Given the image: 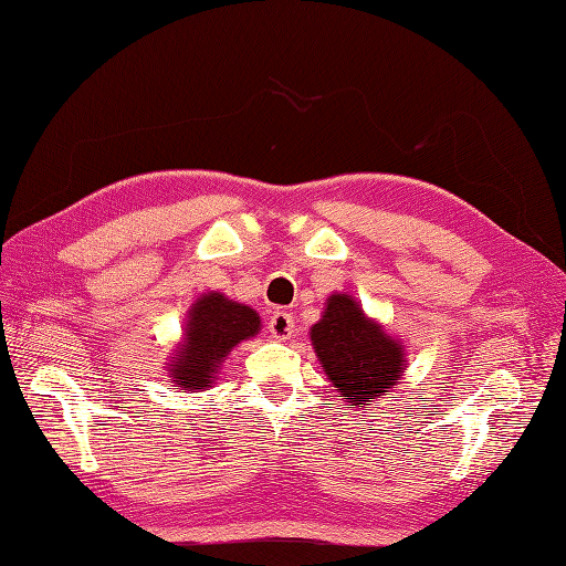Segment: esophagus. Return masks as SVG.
Instances as JSON below:
<instances>
[{"label":"esophagus","instance_id":"esophagus-1","mask_svg":"<svg viewBox=\"0 0 566 566\" xmlns=\"http://www.w3.org/2000/svg\"><path fill=\"white\" fill-rule=\"evenodd\" d=\"M268 331H270V335L274 339H289V337H292V333H294L292 313H286V311L274 313L272 318H270V323H268Z\"/></svg>","mask_w":566,"mask_h":566}]
</instances>
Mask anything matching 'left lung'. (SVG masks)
Returning a JSON list of instances; mask_svg holds the SVG:
<instances>
[{
  "label": "left lung",
  "instance_id": "8db88e82",
  "mask_svg": "<svg viewBox=\"0 0 566 566\" xmlns=\"http://www.w3.org/2000/svg\"><path fill=\"white\" fill-rule=\"evenodd\" d=\"M311 343L339 400L364 407L400 384L402 345L349 294L327 298L323 318L311 327Z\"/></svg>",
  "mask_w": 566,
  "mask_h": 566
}]
</instances>
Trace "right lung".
<instances>
[{
    "mask_svg": "<svg viewBox=\"0 0 566 566\" xmlns=\"http://www.w3.org/2000/svg\"><path fill=\"white\" fill-rule=\"evenodd\" d=\"M260 331V315L219 292L202 294L188 311L186 335L170 357L168 376L180 390L212 388L227 354Z\"/></svg>",
    "mask_w": 566,
    "mask_h": 566,
    "instance_id": "obj_1",
    "label": "right lung"
}]
</instances>
